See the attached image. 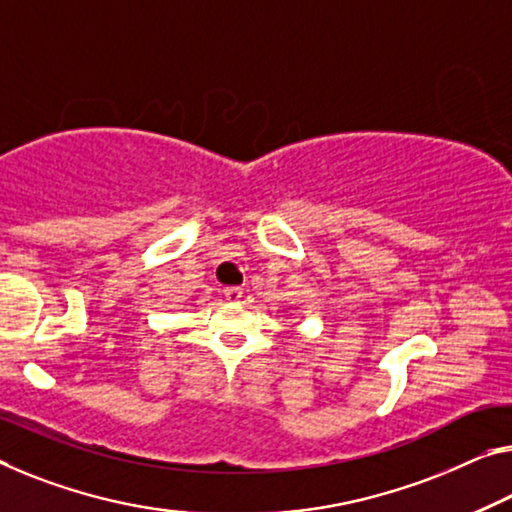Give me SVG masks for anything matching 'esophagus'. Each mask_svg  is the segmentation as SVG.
Here are the masks:
<instances>
[{
  "label": "esophagus",
  "mask_w": 512,
  "mask_h": 512,
  "mask_svg": "<svg viewBox=\"0 0 512 512\" xmlns=\"http://www.w3.org/2000/svg\"><path fill=\"white\" fill-rule=\"evenodd\" d=\"M224 297L229 302H240V297H242V288H238V286H229V288H224Z\"/></svg>",
  "instance_id": "1"
}]
</instances>
